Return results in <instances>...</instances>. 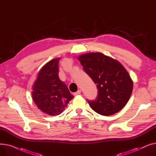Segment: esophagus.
Here are the masks:
<instances>
[{"mask_svg":"<svg viewBox=\"0 0 156 156\" xmlns=\"http://www.w3.org/2000/svg\"><path fill=\"white\" fill-rule=\"evenodd\" d=\"M81 90H78L76 92H75V94H74V95H79V94H81Z\"/></svg>","mask_w":156,"mask_h":156,"instance_id":"34e87169","label":"esophagus"}]
</instances>
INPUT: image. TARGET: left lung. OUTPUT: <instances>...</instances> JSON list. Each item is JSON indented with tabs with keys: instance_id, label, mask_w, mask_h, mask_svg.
Instances as JSON below:
<instances>
[{
	"instance_id": "1",
	"label": "left lung",
	"mask_w": 156,
	"mask_h": 156,
	"mask_svg": "<svg viewBox=\"0 0 156 156\" xmlns=\"http://www.w3.org/2000/svg\"><path fill=\"white\" fill-rule=\"evenodd\" d=\"M85 72L97 84L98 97L88 101L92 109L102 116H111L123 108L133 90V81L119 61L101 52L78 57Z\"/></svg>"
}]
</instances>
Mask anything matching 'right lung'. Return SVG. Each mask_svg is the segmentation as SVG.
Wrapping results in <instances>:
<instances>
[{
    "label": "right lung",
    "instance_id": "add662e5",
    "mask_svg": "<svg viewBox=\"0 0 156 156\" xmlns=\"http://www.w3.org/2000/svg\"><path fill=\"white\" fill-rule=\"evenodd\" d=\"M60 58L46 63L32 87V97L39 109L51 116L60 114L73 99L68 88L59 78Z\"/></svg>",
    "mask_w": 156,
    "mask_h": 156
}]
</instances>
